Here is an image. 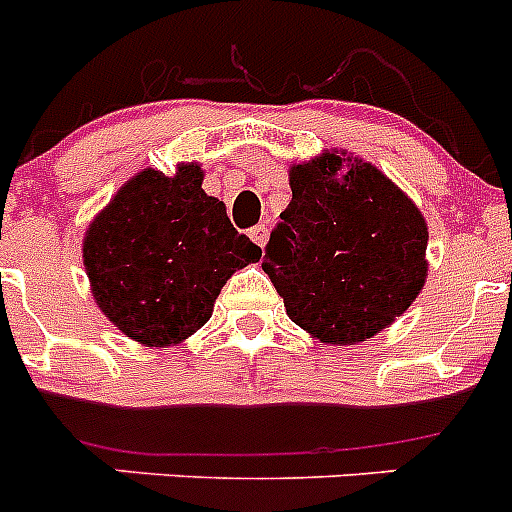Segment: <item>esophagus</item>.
Masks as SVG:
<instances>
[{
    "instance_id": "esophagus-1",
    "label": "esophagus",
    "mask_w": 512,
    "mask_h": 512,
    "mask_svg": "<svg viewBox=\"0 0 512 512\" xmlns=\"http://www.w3.org/2000/svg\"><path fill=\"white\" fill-rule=\"evenodd\" d=\"M248 235H251V241L256 243V246H264L266 238H269V228H266V225H253V228L248 230Z\"/></svg>"
}]
</instances>
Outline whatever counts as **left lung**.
I'll list each match as a JSON object with an SVG mask.
<instances>
[{"instance_id": "left-lung-1", "label": "left lung", "mask_w": 512, "mask_h": 512, "mask_svg": "<svg viewBox=\"0 0 512 512\" xmlns=\"http://www.w3.org/2000/svg\"><path fill=\"white\" fill-rule=\"evenodd\" d=\"M341 171L328 153L292 166V202L266 243L264 271L289 320L323 343H359L400 318L425 282L428 228L372 164Z\"/></svg>"}]
</instances>
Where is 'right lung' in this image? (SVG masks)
<instances>
[{
    "label": "right lung",
    "instance_id": "add662e5",
    "mask_svg": "<svg viewBox=\"0 0 512 512\" xmlns=\"http://www.w3.org/2000/svg\"><path fill=\"white\" fill-rule=\"evenodd\" d=\"M261 259L225 205L207 197L197 164L176 176L140 171L84 238V266L99 310L146 346L179 343L210 320L235 269Z\"/></svg>",
    "mask_w": 512,
    "mask_h": 512
}]
</instances>
